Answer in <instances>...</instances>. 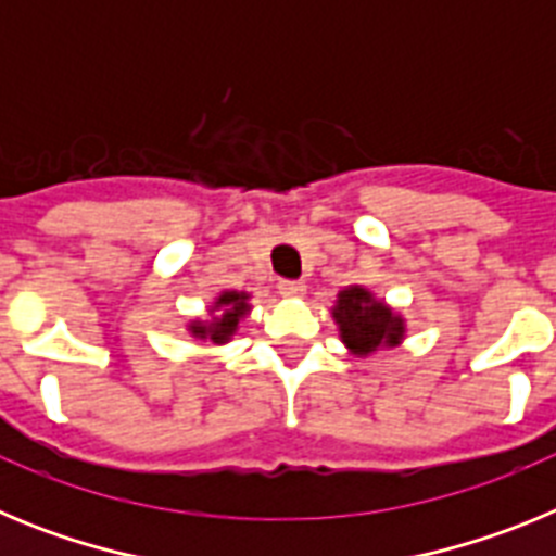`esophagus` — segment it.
Segmentation results:
<instances>
[{
	"label": "esophagus",
	"instance_id": "obj_1",
	"mask_svg": "<svg viewBox=\"0 0 556 556\" xmlns=\"http://www.w3.org/2000/svg\"><path fill=\"white\" fill-rule=\"evenodd\" d=\"M278 292H281L283 298H289V301H298V298H303V294H306V283H303V281H281V283H278Z\"/></svg>",
	"mask_w": 556,
	"mask_h": 556
}]
</instances>
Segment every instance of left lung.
<instances>
[{
    "label": "left lung",
    "mask_w": 556,
    "mask_h": 556,
    "mask_svg": "<svg viewBox=\"0 0 556 556\" xmlns=\"http://www.w3.org/2000/svg\"><path fill=\"white\" fill-rule=\"evenodd\" d=\"M331 317L351 356L367 358L378 351H392L406 339L404 314L395 312L362 283L339 289Z\"/></svg>",
    "instance_id": "8db88e82"
}]
</instances>
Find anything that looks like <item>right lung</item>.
Wrapping results in <instances>:
<instances>
[{
  "label": "right lung",
  "instance_id": "right-lung-1",
  "mask_svg": "<svg viewBox=\"0 0 556 556\" xmlns=\"http://www.w3.org/2000/svg\"><path fill=\"white\" fill-rule=\"evenodd\" d=\"M253 312L250 306V292H236V289H223V292L211 301L208 317H194L186 323V331L200 342L211 345H228L230 339L239 333V326L244 317Z\"/></svg>",
  "mask_w": 556,
  "mask_h": 556
}]
</instances>
